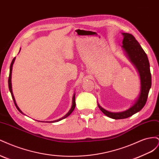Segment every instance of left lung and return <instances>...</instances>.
I'll use <instances>...</instances> for the list:
<instances>
[{
	"label": "left lung",
	"instance_id": "1",
	"mask_svg": "<svg viewBox=\"0 0 159 159\" xmlns=\"http://www.w3.org/2000/svg\"><path fill=\"white\" fill-rule=\"evenodd\" d=\"M122 34L123 36L122 48L129 60L131 62L138 71L140 77L141 89L138 98L134 100L132 106L123 111L111 112L101 107L98 103L99 109L106 116L114 119H125L140 111L145 106L149 90L151 88L150 64L146 53L132 34L129 33H122Z\"/></svg>",
	"mask_w": 159,
	"mask_h": 159
}]
</instances>
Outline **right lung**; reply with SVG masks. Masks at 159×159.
I'll return each instance as SVG.
<instances>
[{
    "mask_svg": "<svg viewBox=\"0 0 159 159\" xmlns=\"http://www.w3.org/2000/svg\"><path fill=\"white\" fill-rule=\"evenodd\" d=\"M16 57H14V58L12 60V62H11V66H10V74H9V77H8V88H9V90H10V92L11 93V95H12V98L14 100V104H15V106L17 108V109L20 111L22 114L23 115H25V113H24L20 109V108H19L18 107V105L16 103V101H15V99H14V95H13V93H12V83H11V78H12V66H13V64L14 62V60H15ZM75 93H74V95H73V98H72V105H71V109L69 110V111L67 113L64 117H62L60 119H58L57 120H55V121H44V122H46V123H56V122H57V121H61V120L64 119L65 118H66L67 117H68L69 115L73 112V111L75 109ZM41 122H44V121H41Z\"/></svg>",
    "mask_w": 159,
    "mask_h": 159,
    "instance_id": "add662e5",
    "label": "right lung"
}]
</instances>
